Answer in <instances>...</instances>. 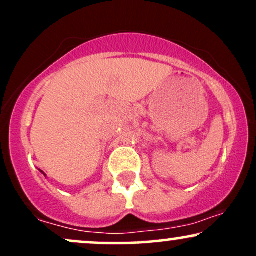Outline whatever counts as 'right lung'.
I'll return each instance as SVG.
<instances>
[{"mask_svg": "<svg viewBox=\"0 0 256 256\" xmlns=\"http://www.w3.org/2000/svg\"><path fill=\"white\" fill-rule=\"evenodd\" d=\"M40 172H42V171H40ZM43 173V172H42ZM43 174H44V173H43ZM44 176H46V174H44Z\"/></svg>", "mask_w": 256, "mask_h": 256, "instance_id": "add662e5", "label": "right lung"}]
</instances>
